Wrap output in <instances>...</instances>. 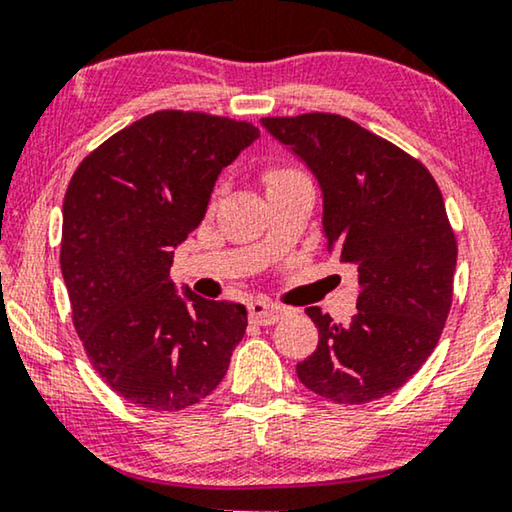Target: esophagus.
<instances>
[{
	"label": "esophagus",
	"instance_id": "esophagus-1",
	"mask_svg": "<svg viewBox=\"0 0 512 512\" xmlns=\"http://www.w3.org/2000/svg\"><path fill=\"white\" fill-rule=\"evenodd\" d=\"M286 307L277 305V303H270V300H254V303H249V319L256 321V324L261 326H270L275 324V321H279L284 317Z\"/></svg>",
	"mask_w": 512,
	"mask_h": 512
}]
</instances>
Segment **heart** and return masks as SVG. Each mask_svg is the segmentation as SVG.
<instances>
[{
  "mask_svg": "<svg viewBox=\"0 0 512 512\" xmlns=\"http://www.w3.org/2000/svg\"><path fill=\"white\" fill-rule=\"evenodd\" d=\"M261 177H263L265 188H268L270 193L282 186L293 184V181L307 179V174L300 170L296 163H291V160H270V163H265Z\"/></svg>",
  "mask_w": 512,
  "mask_h": 512,
  "instance_id": "b5f03b06",
  "label": "heart"
}]
</instances>
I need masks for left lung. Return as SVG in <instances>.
<instances>
[{"label":"left lung","mask_w":512,"mask_h":512,"mask_svg":"<svg viewBox=\"0 0 512 512\" xmlns=\"http://www.w3.org/2000/svg\"><path fill=\"white\" fill-rule=\"evenodd\" d=\"M261 123L317 174L328 254L359 272L347 324L305 310L319 345L296 366L298 380L333 403L387 396L429 359L452 307L457 237L436 179L347 116L310 111Z\"/></svg>","instance_id":"1"}]
</instances>
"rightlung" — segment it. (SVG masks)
I'll list each match as a JSON object with an SVG mask.
<instances>
[{
  "instance_id": "right-lung-1",
  "label": "right lung",
  "mask_w": 512,
  "mask_h": 512,
  "mask_svg": "<svg viewBox=\"0 0 512 512\" xmlns=\"http://www.w3.org/2000/svg\"><path fill=\"white\" fill-rule=\"evenodd\" d=\"M258 137L249 121L163 109L88 153L62 205L60 270L97 375L128 403L177 412L212 394L247 331L230 300L174 293V247L214 181Z\"/></svg>"
}]
</instances>
